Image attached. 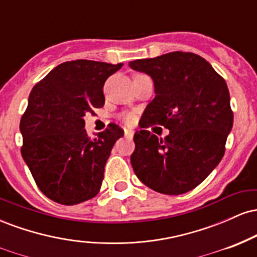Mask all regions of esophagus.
Returning <instances> with one entry per match:
<instances>
[{
	"label": "esophagus",
	"mask_w": 257,
	"mask_h": 257,
	"mask_svg": "<svg viewBox=\"0 0 257 257\" xmlns=\"http://www.w3.org/2000/svg\"><path fill=\"white\" fill-rule=\"evenodd\" d=\"M124 137L128 139H133V137H134V132L129 131V129H124Z\"/></svg>",
	"instance_id": "esophagus-1"
}]
</instances>
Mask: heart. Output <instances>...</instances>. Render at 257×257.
<instances>
[{"instance_id": "b5f03b06", "label": "heart", "mask_w": 257, "mask_h": 257, "mask_svg": "<svg viewBox=\"0 0 257 257\" xmlns=\"http://www.w3.org/2000/svg\"><path fill=\"white\" fill-rule=\"evenodd\" d=\"M132 119H133V118H132V116H128V117H126V122H128V123H129V122H132Z\"/></svg>"}]
</instances>
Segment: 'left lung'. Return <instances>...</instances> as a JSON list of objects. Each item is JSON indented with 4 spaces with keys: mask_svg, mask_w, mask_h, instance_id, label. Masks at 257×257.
I'll list each match as a JSON object with an SVG mask.
<instances>
[{
    "mask_svg": "<svg viewBox=\"0 0 257 257\" xmlns=\"http://www.w3.org/2000/svg\"><path fill=\"white\" fill-rule=\"evenodd\" d=\"M151 76L155 99L134 134L131 162L147 187L164 194H182L197 187L223 157L232 131L229 91L210 64L194 53L173 52L129 63ZM159 124L170 129L164 139L146 131Z\"/></svg>",
    "mask_w": 257,
    "mask_h": 257,
    "instance_id": "1",
    "label": "left lung"
}]
</instances>
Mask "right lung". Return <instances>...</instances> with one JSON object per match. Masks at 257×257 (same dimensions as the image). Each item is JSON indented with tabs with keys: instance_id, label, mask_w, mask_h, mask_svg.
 I'll use <instances>...</instances> for the list:
<instances>
[{
	"instance_id": "right-lung-1",
	"label": "right lung",
	"mask_w": 257,
	"mask_h": 257,
	"mask_svg": "<svg viewBox=\"0 0 257 257\" xmlns=\"http://www.w3.org/2000/svg\"><path fill=\"white\" fill-rule=\"evenodd\" d=\"M122 66L66 61L32 88L20 120L22 156L38 188L59 204L85 202L101 187L112 147L124 132L111 123L91 139L84 116L104 106L105 81Z\"/></svg>"
}]
</instances>
